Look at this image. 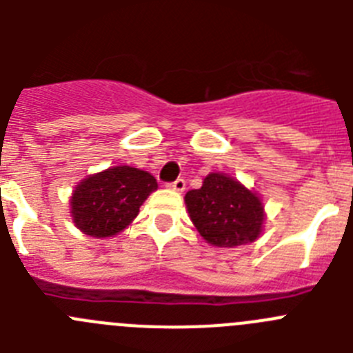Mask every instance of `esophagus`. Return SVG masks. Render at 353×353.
I'll return each mask as SVG.
<instances>
[{"label":"esophagus","instance_id":"esophagus-1","mask_svg":"<svg viewBox=\"0 0 353 353\" xmlns=\"http://www.w3.org/2000/svg\"><path fill=\"white\" fill-rule=\"evenodd\" d=\"M168 187H170V189H173V191H176V192H182L183 189H185V180L176 179L174 182L168 183Z\"/></svg>","mask_w":353,"mask_h":353}]
</instances>
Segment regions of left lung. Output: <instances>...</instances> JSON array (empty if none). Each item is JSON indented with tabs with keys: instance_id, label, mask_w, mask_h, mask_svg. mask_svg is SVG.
<instances>
[{
	"instance_id": "8db88e82",
	"label": "left lung",
	"mask_w": 353,
	"mask_h": 353,
	"mask_svg": "<svg viewBox=\"0 0 353 353\" xmlns=\"http://www.w3.org/2000/svg\"><path fill=\"white\" fill-rule=\"evenodd\" d=\"M185 205L199 235L217 248L249 244L261 233L260 198L223 173H210L199 189L187 192Z\"/></svg>"
}]
</instances>
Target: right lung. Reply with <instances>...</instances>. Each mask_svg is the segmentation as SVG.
Returning <instances> with one entry per match:
<instances>
[{"instance_id":"add662e5","label":"right lung","mask_w":353,"mask_h":353,"mask_svg":"<svg viewBox=\"0 0 353 353\" xmlns=\"http://www.w3.org/2000/svg\"><path fill=\"white\" fill-rule=\"evenodd\" d=\"M157 180L130 166H114L88 176L76 187L70 207L74 223L86 235L104 239L120 233L138 215Z\"/></svg>"}]
</instances>
